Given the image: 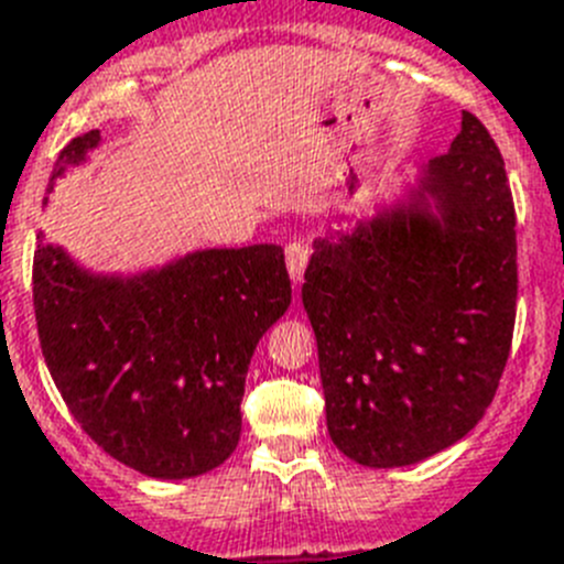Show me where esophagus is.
Returning <instances> with one entry per match:
<instances>
[{"mask_svg": "<svg viewBox=\"0 0 564 564\" xmlns=\"http://www.w3.org/2000/svg\"><path fill=\"white\" fill-rule=\"evenodd\" d=\"M306 263H308V247L301 245V241H292V245L286 247V270H289V278H292V283L303 281Z\"/></svg>", "mask_w": 564, "mask_h": 564, "instance_id": "1", "label": "esophagus"}]
</instances>
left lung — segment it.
Here are the masks:
<instances>
[{
  "label": "left lung",
  "mask_w": 564,
  "mask_h": 564,
  "mask_svg": "<svg viewBox=\"0 0 564 564\" xmlns=\"http://www.w3.org/2000/svg\"><path fill=\"white\" fill-rule=\"evenodd\" d=\"M514 225L503 156L464 111L390 205L314 241L303 308L339 453L410 466L484 419L514 332Z\"/></svg>",
  "instance_id": "left-lung-1"
}]
</instances>
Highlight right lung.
Returning <instances> with one entry per match:
<instances>
[{
  "label": "right lung",
  "instance_id": "obj_1",
  "mask_svg": "<svg viewBox=\"0 0 564 564\" xmlns=\"http://www.w3.org/2000/svg\"><path fill=\"white\" fill-rule=\"evenodd\" d=\"M98 145V129L75 137L50 191ZM289 303L278 245L196 250L131 275L86 270L55 245L33 258L35 326L61 399L104 453L156 480L230 458L250 359Z\"/></svg>",
  "mask_w": 564,
  "mask_h": 564
}]
</instances>
